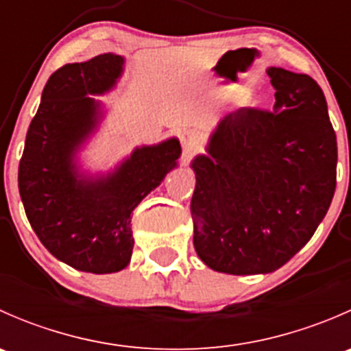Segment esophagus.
Listing matches in <instances>:
<instances>
[{"label":"esophagus","instance_id":"obj_1","mask_svg":"<svg viewBox=\"0 0 351 351\" xmlns=\"http://www.w3.org/2000/svg\"><path fill=\"white\" fill-rule=\"evenodd\" d=\"M182 146H183V153L192 154L193 151H195L198 147L197 137L193 136L192 132H183L182 134Z\"/></svg>","mask_w":351,"mask_h":351}]
</instances>
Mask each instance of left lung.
Masks as SVG:
<instances>
[{
	"instance_id": "obj_1",
	"label": "left lung",
	"mask_w": 351,
	"mask_h": 351,
	"mask_svg": "<svg viewBox=\"0 0 351 351\" xmlns=\"http://www.w3.org/2000/svg\"><path fill=\"white\" fill-rule=\"evenodd\" d=\"M274 108H241L217 123L192 161L193 246L221 274H271L299 253L336 189V134L319 84L268 67Z\"/></svg>"
}]
</instances>
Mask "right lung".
Masks as SVG:
<instances>
[{
	"mask_svg": "<svg viewBox=\"0 0 351 351\" xmlns=\"http://www.w3.org/2000/svg\"><path fill=\"white\" fill-rule=\"evenodd\" d=\"M122 56L100 54L66 64L49 77L28 127L19 166L25 214L58 260L90 274H115L129 265L132 210L178 166L176 137L141 146L108 173L81 169L77 153L105 115L101 97L123 73Z\"/></svg>",
	"mask_w": 351,
	"mask_h": 351,
	"instance_id": "add662e5",
	"label": "right lung"
}]
</instances>
